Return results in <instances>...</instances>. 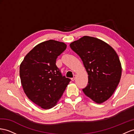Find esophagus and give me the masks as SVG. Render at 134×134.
I'll return each instance as SVG.
<instances>
[{
	"label": "esophagus",
	"mask_w": 134,
	"mask_h": 134,
	"mask_svg": "<svg viewBox=\"0 0 134 134\" xmlns=\"http://www.w3.org/2000/svg\"><path fill=\"white\" fill-rule=\"evenodd\" d=\"M76 75H74V77H73V78H72V79H71V80H72V81H74V80H75V79H76Z\"/></svg>",
	"instance_id": "obj_1"
}]
</instances>
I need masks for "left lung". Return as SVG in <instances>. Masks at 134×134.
<instances>
[{"instance_id": "1", "label": "left lung", "mask_w": 134, "mask_h": 134, "mask_svg": "<svg viewBox=\"0 0 134 134\" xmlns=\"http://www.w3.org/2000/svg\"><path fill=\"white\" fill-rule=\"evenodd\" d=\"M80 57L88 72V83L83 91L97 104H102L114 93L122 75L121 63L113 48L97 38L84 36L70 43Z\"/></svg>"}]
</instances>
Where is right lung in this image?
<instances>
[{"label":"right lung","instance_id":"add662e5","mask_svg":"<svg viewBox=\"0 0 134 134\" xmlns=\"http://www.w3.org/2000/svg\"><path fill=\"white\" fill-rule=\"evenodd\" d=\"M66 47L64 42L44 41L30 50L20 64L24 91L30 100L43 109L57 105L71 80L62 76L55 64Z\"/></svg>","mask_w":134,"mask_h":134}]
</instances>
